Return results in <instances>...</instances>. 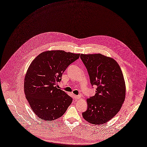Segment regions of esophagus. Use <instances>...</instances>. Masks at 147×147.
I'll return each mask as SVG.
<instances>
[{
	"label": "esophagus",
	"mask_w": 147,
	"mask_h": 147,
	"mask_svg": "<svg viewBox=\"0 0 147 147\" xmlns=\"http://www.w3.org/2000/svg\"><path fill=\"white\" fill-rule=\"evenodd\" d=\"M74 96H75V98L76 99H79V98H80V97H81V96H80V95H75Z\"/></svg>",
	"instance_id": "obj_1"
}]
</instances>
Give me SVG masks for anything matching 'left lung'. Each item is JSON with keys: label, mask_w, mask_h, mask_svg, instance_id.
Segmentation results:
<instances>
[{"label": "left lung", "mask_w": 147, "mask_h": 147, "mask_svg": "<svg viewBox=\"0 0 147 147\" xmlns=\"http://www.w3.org/2000/svg\"><path fill=\"white\" fill-rule=\"evenodd\" d=\"M90 82L96 85V94L87 99L88 108L83 118L92 124H103L120 111L125 98V84L119 64L110 57L101 55L81 54Z\"/></svg>", "instance_id": "left-lung-1"}]
</instances>
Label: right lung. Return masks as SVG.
<instances>
[{
	"instance_id": "right-lung-1",
	"label": "right lung",
	"mask_w": 147,
	"mask_h": 147,
	"mask_svg": "<svg viewBox=\"0 0 147 147\" xmlns=\"http://www.w3.org/2000/svg\"><path fill=\"white\" fill-rule=\"evenodd\" d=\"M80 53L63 50L45 51L30 65L24 81V91L34 113L45 121L56 120L64 115L72 98L56 84L61 80L68 66Z\"/></svg>"
}]
</instances>
